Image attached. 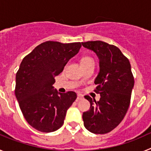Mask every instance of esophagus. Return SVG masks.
I'll return each mask as SVG.
<instances>
[{
  "label": "esophagus",
  "mask_w": 151,
  "mask_h": 151,
  "mask_svg": "<svg viewBox=\"0 0 151 151\" xmlns=\"http://www.w3.org/2000/svg\"><path fill=\"white\" fill-rule=\"evenodd\" d=\"M83 95L81 94H78V95H77V101H80V100H82L83 99Z\"/></svg>",
  "instance_id": "obj_1"
}]
</instances>
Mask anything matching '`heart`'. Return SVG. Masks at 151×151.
<instances>
[{"label":"heart","mask_w":151,"mask_h":151,"mask_svg":"<svg viewBox=\"0 0 151 151\" xmlns=\"http://www.w3.org/2000/svg\"><path fill=\"white\" fill-rule=\"evenodd\" d=\"M90 58L89 57H83L82 59V61H85V60H89Z\"/></svg>","instance_id":"b5f03b06"}]
</instances>
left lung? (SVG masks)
<instances>
[{
  "mask_svg": "<svg viewBox=\"0 0 151 151\" xmlns=\"http://www.w3.org/2000/svg\"><path fill=\"white\" fill-rule=\"evenodd\" d=\"M84 47L94 52L99 59L100 71L94 80L99 101L89 96L90 110L84 112L85 127L94 134H106L122 122L129 109L134 87V78L129 60L114 45L104 41L82 42Z\"/></svg>",
  "mask_w": 151,
  "mask_h": 151,
  "instance_id": "1",
  "label": "left lung"
}]
</instances>
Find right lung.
Instances as JSON below:
<instances>
[{
    "label": "right lung",
    "mask_w": 151,
    "mask_h": 151,
    "mask_svg": "<svg viewBox=\"0 0 151 151\" xmlns=\"http://www.w3.org/2000/svg\"><path fill=\"white\" fill-rule=\"evenodd\" d=\"M80 42L46 41L25 57L16 76L15 95L28 123L41 132L63 125L66 112L76 99L74 91L60 94L53 85L69 60L76 55Z\"/></svg>",
    "instance_id": "1"
}]
</instances>
